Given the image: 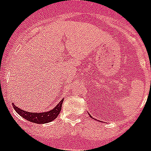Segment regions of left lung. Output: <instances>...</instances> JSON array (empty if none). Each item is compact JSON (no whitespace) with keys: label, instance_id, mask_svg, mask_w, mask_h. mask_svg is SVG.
Here are the masks:
<instances>
[{"label":"left lung","instance_id":"obj_1","mask_svg":"<svg viewBox=\"0 0 151 151\" xmlns=\"http://www.w3.org/2000/svg\"><path fill=\"white\" fill-rule=\"evenodd\" d=\"M90 116H91V115H90Z\"/></svg>","mask_w":151,"mask_h":151}]
</instances>
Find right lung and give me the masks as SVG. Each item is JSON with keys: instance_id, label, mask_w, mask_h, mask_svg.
Wrapping results in <instances>:
<instances>
[{"instance_id": "1", "label": "right lung", "mask_w": 151, "mask_h": 151, "mask_svg": "<svg viewBox=\"0 0 151 151\" xmlns=\"http://www.w3.org/2000/svg\"><path fill=\"white\" fill-rule=\"evenodd\" d=\"M63 102V99H62L60 102L52 110H50L49 111L38 112V113L23 111L18 106H16L15 104H14V102L12 103V105L14 106V109L15 110V111L27 120L35 123V124H46V123L53 121L58 117V115H59L61 111Z\"/></svg>"}]
</instances>
